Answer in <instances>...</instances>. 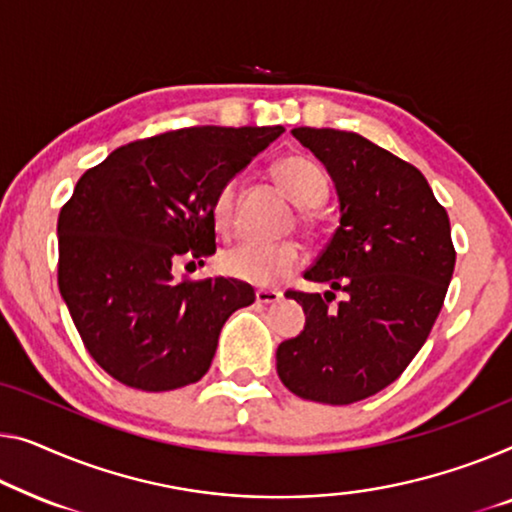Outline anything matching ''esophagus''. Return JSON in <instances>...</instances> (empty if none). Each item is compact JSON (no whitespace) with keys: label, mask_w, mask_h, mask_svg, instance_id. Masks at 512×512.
Masks as SVG:
<instances>
[{"label":"esophagus","mask_w":512,"mask_h":512,"mask_svg":"<svg viewBox=\"0 0 512 512\" xmlns=\"http://www.w3.org/2000/svg\"><path fill=\"white\" fill-rule=\"evenodd\" d=\"M255 299L257 303H278L282 299V294L278 289H257Z\"/></svg>","instance_id":"34e87169"}]
</instances>
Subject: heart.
<instances>
[{"label":"heart","instance_id":"b5f03b06","mask_svg":"<svg viewBox=\"0 0 512 512\" xmlns=\"http://www.w3.org/2000/svg\"><path fill=\"white\" fill-rule=\"evenodd\" d=\"M273 179L289 195V200L303 209H315L329 195V181L315 160L303 154H287L273 163ZM213 223L220 232H232L236 216V181H225L211 204ZM303 223H310V213H303ZM303 262V250L294 241L255 243L246 241L220 257L227 276L248 285L271 287L292 276Z\"/></svg>","mask_w":512,"mask_h":512}]
</instances>
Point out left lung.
Here are the masks:
<instances>
[{
  "label": "left lung",
  "mask_w": 512,
  "mask_h": 512,
  "mask_svg": "<svg viewBox=\"0 0 512 512\" xmlns=\"http://www.w3.org/2000/svg\"><path fill=\"white\" fill-rule=\"evenodd\" d=\"M292 135L340 195V227L305 278L346 299L287 289L305 329L278 347L276 368L294 395L340 407L384 391L425 345L455 269L451 223L421 170L375 142L335 128Z\"/></svg>",
  "instance_id": "1"
}]
</instances>
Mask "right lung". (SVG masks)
<instances>
[{
  "label": "right lung",
  "instance_id": "right-lung-1",
  "mask_svg": "<svg viewBox=\"0 0 512 512\" xmlns=\"http://www.w3.org/2000/svg\"><path fill=\"white\" fill-rule=\"evenodd\" d=\"M285 131L190 126L135 140L82 174L59 211L57 282L91 358L121 384L174 391L207 375L255 289L174 278L216 253L218 188Z\"/></svg>",
  "mask_w": 512,
  "mask_h": 512
}]
</instances>
